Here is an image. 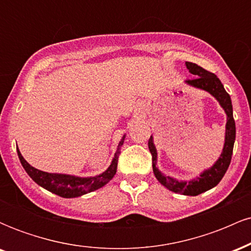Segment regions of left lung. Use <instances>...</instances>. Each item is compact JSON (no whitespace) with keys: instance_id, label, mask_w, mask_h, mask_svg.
Listing matches in <instances>:
<instances>
[{"instance_id":"left-lung-1","label":"left lung","mask_w":251,"mask_h":251,"mask_svg":"<svg viewBox=\"0 0 251 251\" xmlns=\"http://www.w3.org/2000/svg\"><path fill=\"white\" fill-rule=\"evenodd\" d=\"M186 67H188L190 73L196 75L194 79L186 80V82L189 85L194 86V87L208 91L210 94H212L220 101L221 106L226 111L227 122L226 127V144H224L223 153L221 154L220 159L216 162L215 165L211 169L204 171L197 179L191 181H178L174 179V178L162 175V172L155 168L157 151H155L153 142H152V137H150L149 139V149L152 154V166H153L154 176L162 185L169 189L170 191L176 192V194L197 196L217 185L222 178H223V176L226 175V170L230 165V162H231L232 150H234V143L236 138V126L234 116H232L231 99H230V96L224 89L220 79L214 73L204 70V68H201V66L196 65L194 62H186Z\"/></svg>"}]
</instances>
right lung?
<instances>
[{"instance_id":"add662e5","label":"right lung","mask_w":251,"mask_h":251,"mask_svg":"<svg viewBox=\"0 0 251 251\" xmlns=\"http://www.w3.org/2000/svg\"><path fill=\"white\" fill-rule=\"evenodd\" d=\"M124 138L125 137H123L122 142L118 145V150L116 153H114V158L112 160V164L109 165V168L103 174L91 178H80L74 177V176L48 174V172L40 171V170L33 168V166H30L29 164L25 162V158L20 153L19 149H17V154H19L20 162H21L25 172L40 186L48 190V191L53 192V194L60 196V197H79V196H82L87 194V192H92L94 190L101 188V186L105 185L106 183H108L114 177V175L117 172L118 158H119L120 154V146L123 145Z\"/></svg>"}]
</instances>
